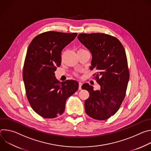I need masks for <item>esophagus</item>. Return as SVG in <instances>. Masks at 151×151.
<instances>
[{"instance_id":"obj_1","label":"esophagus","mask_w":151,"mask_h":151,"mask_svg":"<svg viewBox=\"0 0 151 151\" xmlns=\"http://www.w3.org/2000/svg\"><path fill=\"white\" fill-rule=\"evenodd\" d=\"M82 83L81 82H79V90H81V87H82Z\"/></svg>"}]
</instances>
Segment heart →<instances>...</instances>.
Instances as JSON below:
<instances>
[{"mask_svg": "<svg viewBox=\"0 0 151 151\" xmlns=\"http://www.w3.org/2000/svg\"><path fill=\"white\" fill-rule=\"evenodd\" d=\"M81 50H79V51H81Z\"/></svg>", "mask_w": 151, "mask_h": 151, "instance_id": "heart-1", "label": "heart"}]
</instances>
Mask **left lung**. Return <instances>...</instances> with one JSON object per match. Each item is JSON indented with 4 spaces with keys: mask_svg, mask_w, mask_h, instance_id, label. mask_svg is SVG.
<instances>
[{
    "mask_svg": "<svg viewBox=\"0 0 151 151\" xmlns=\"http://www.w3.org/2000/svg\"><path fill=\"white\" fill-rule=\"evenodd\" d=\"M78 39L92 54L90 69L97 71L94 75L100 86L94 91L88 83L82 85L90 94L85 112L95 119H107L118 111L125 96L130 75L125 50L117 38L104 33H81Z\"/></svg>",
    "mask_w": 151,
    "mask_h": 151,
    "instance_id": "left-lung-1",
    "label": "left lung"
}]
</instances>
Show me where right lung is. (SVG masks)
<instances>
[{"label": "right lung", "mask_w": 151, "mask_h": 151, "mask_svg": "<svg viewBox=\"0 0 151 151\" xmlns=\"http://www.w3.org/2000/svg\"><path fill=\"white\" fill-rule=\"evenodd\" d=\"M76 36L47 32L36 36L28 47L23 73L26 96L32 109L42 117L61 115L67 99L78 89L77 81L60 82L54 73L61 64V51Z\"/></svg>", "instance_id": "right-lung-1"}]
</instances>
